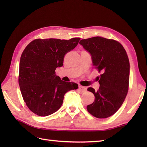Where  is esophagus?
<instances>
[{"label": "esophagus", "mask_w": 147, "mask_h": 147, "mask_svg": "<svg viewBox=\"0 0 147 147\" xmlns=\"http://www.w3.org/2000/svg\"><path fill=\"white\" fill-rule=\"evenodd\" d=\"M79 89L81 92H86V88L85 86H79Z\"/></svg>", "instance_id": "34e87169"}]
</instances>
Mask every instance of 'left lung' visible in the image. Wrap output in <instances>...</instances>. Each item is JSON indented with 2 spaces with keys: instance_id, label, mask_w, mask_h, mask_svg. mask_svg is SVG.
<instances>
[{
  "instance_id": "8db88e82",
  "label": "left lung",
  "mask_w": 147,
  "mask_h": 147,
  "mask_svg": "<svg viewBox=\"0 0 147 147\" xmlns=\"http://www.w3.org/2000/svg\"><path fill=\"white\" fill-rule=\"evenodd\" d=\"M80 44L90 53L93 66L102 72L97 78L99 89H87L95 96L87 111L97 118L110 117L120 108L128 91L129 62L126 52L120 43L100 36L83 39Z\"/></svg>"
}]
</instances>
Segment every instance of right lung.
I'll list each match as a JSON object with an SVG mask.
<instances>
[{"label":"right lung","mask_w":147,"mask_h":147,"mask_svg":"<svg viewBox=\"0 0 147 147\" xmlns=\"http://www.w3.org/2000/svg\"><path fill=\"white\" fill-rule=\"evenodd\" d=\"M80 38L69 40L36 39L22 53L19 85L27 107L40 116H47L58 111L65 93L78 88V84L65 82L55 74L63 65L67 52L78 44Z\"/></svg>","instance_id":"add662e5"}]
</instances>
